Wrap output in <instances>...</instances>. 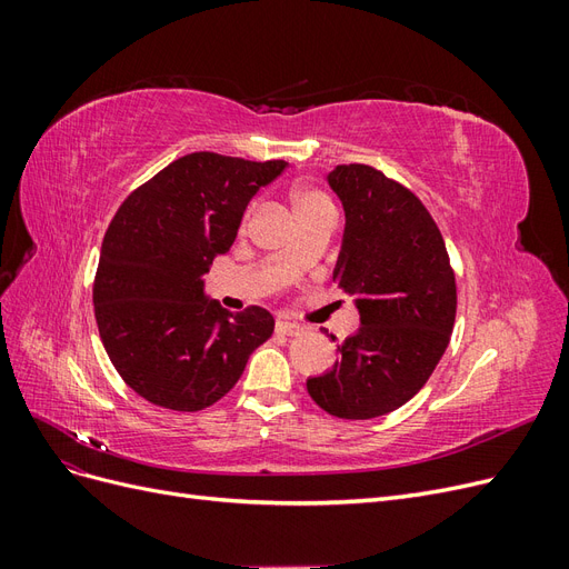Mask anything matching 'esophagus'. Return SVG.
Here are the masks:
<instances>
[{
	"label": "esophagus",
	"instance_id": "obj_1",
	"mask_svg": "<svg viewBox=\"0 0 569 569\" xmlns=\"http://www.w3.org/2000/svg\"><path fill=\"white\" fill-rule=\"evenodd\" d=\"M274 332L284 335V337H297L303 332V327H299L295 322H287V320H278V325H274Z\"/></svg>",
	"mask_w": 569,
	"mask_h": 569
}]
</instances>
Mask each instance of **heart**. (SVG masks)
<instances>
[{"mask_svg": "<svg viewBox=\"0 0 569 569\" xmlns=\"http://www.w3.org/2000/svg\"><path fill=\"white\" fill-rule=\"evenodd\" d=\"M291 206H295V213L297 218L301 220V226L308 220L313 218H320V216H327V213H335V206L330 201V197H327L325 192H320V189L316 187H299L291 192ZM253 216V203L249 206V209L244 211V226L251 220ZM287 266L289 268H299L301 266V251L299 249H291L287 251Z\"/></svg>", "mask_w": 569, "mask_h": 569, "instance_id": "b5f03b06", "label": "heart"}]
</instances>
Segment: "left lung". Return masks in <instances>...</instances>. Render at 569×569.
<instances>
[{
    "label": "left lung",
    "instance_id": "1",
    "mask_svg": "<svg viewBox=\"0 0 569 569\" xmlns=\"http://www.w3.org/2000/svg\"><path fill=\"white\" fill-rule=\"evenodd\" d=\"M327 182L347 213L332 280L353 297L360 327L306 389L335 418L370 420L401 408L435 372L456 322V274L408 187L363 163L337 166Z\"/></svg>",
    "mask_w": 569,
    "mask_h": 569
}]
</instances>
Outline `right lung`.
<instances>
[{
    "mask_svg": "<svg viewBox=\"0 0 569 569\" xmlns=\"http://www.w3.org/2000/svg\"><path fill=\"white\" fill-rule=\"evenodd\" d=\"M284 166L194 151L120 203L101 244L94 318L113 368L149 403L213 406L270 339L266 308L226 311L203 295L201 274L232 247L251 197Z\"/></svg>",
    "mask_w": 569,
    "mask_h": 569,
    "instance_id": "obj_1",
    "label": "right lung"
}]
</instances>
